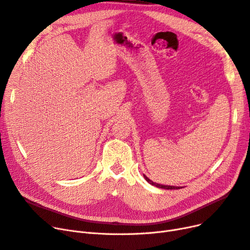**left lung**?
<instances>
[{
  "label": "left lung",
  "mask_w": 250,
  "mask_h": 250,
  "mask_svg": "<svg viewBox=\"0 0 250 250\" xmlns=\"http://www.w3.org/2000/svg\"><path fill=\"white\" fill-rule=\"evenodd\" d=\"M144 177H145V179L148 181V182L150 183V184H152V185H154V186H156V187H159V188H163V189H180V188H182V187H176V186H167V185H161V184H158V183H154L153 181H151L148 177H146L145 175H144Z\"/></svg>",
  "instance_id": "obj_1"
}]
</instances>
